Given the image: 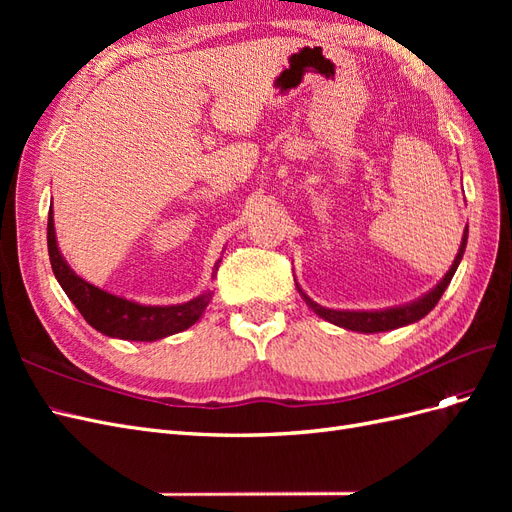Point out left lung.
<instances>
[{
  "label": "left lung",
  "instance_id": "left-lung-1",
  "mask_svg": "<svg viewBox=\"0 0 512 512\" xmlns=\"http://www.w3.org/2000/svg\"><path fill=\"white\" fill-rule=\"evenodd\" d=\"M466 245H468V226H466V230H463L459 252L453 260L451 269L444 273L442 280L431 290H427L418 299H414L410 303H404V305H393V307H384V309H333V307H324V305L316 303L312 297H307V292H303V288L299 286L297 280H294V284H297V290L303 297V301L307 303V307L314 309L316 316L335 324V327H342L346 331H356V333L395 331V329L408 327V324L425 318L431 312V309L438 305L444 290L448 288V284H451V280H453V275H455L459 262L463 258V252H466Z\"/></svg>",
  "mask_w": 512,
  "mask_h": 512
}]
</instances>
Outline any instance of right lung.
I'll return each instance as SVG.
<instances>
[{
    "instance_id": "1",
    "label": "right lung",
    "mask_w": 512,
    "mask_h": 512,
    "mask_svg": "<svg viewBox=\"0 0 512 512\" xmlns=\"http://www.w3.org/2000/svg\"><path fill=\"white\" fill-rule=\"evenodd\" d=\"M46 243H49L51 267L59 286L64 288L68 299L76 305L81 316L106 337L126 339V342H158V339L170 337L190 329L203 318L205 309L211 301V290L200 292L198 297L177 303V305H143L138 301L119 297V294L106 292L94 284L76 275L68 265L64 254L59 252L53 205L49 209V226H46ZM224 252V250H222ZM222 258H218L213 267V275L218 271Z\"/></svg>"
}]
</instances>
